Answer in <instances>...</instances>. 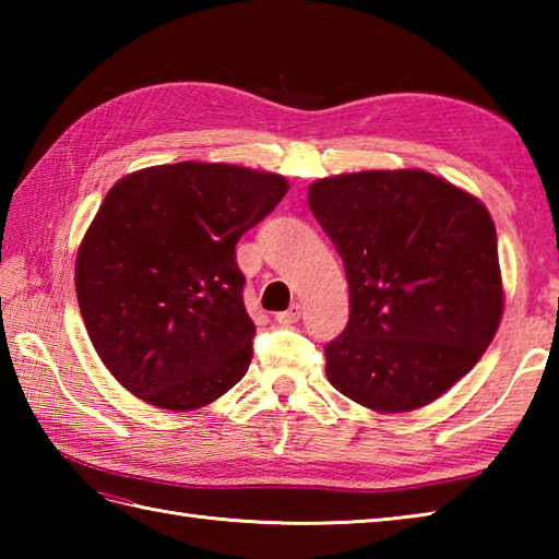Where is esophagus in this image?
<instances>
[{"mask_svg": "<svg viewBox=\"0 0 559 559\" xmlns=\"http://www.w3.org/2000/svg\"><path fill=\"white\" fill-rule=\"evenodd\" d=\"M300 314H302V307H300L298 302H293L286 312H278V314H276V322H278L281 326H290V324L298 322Z\"/></svg>", "mask_w": 559, "mask_h": 559, "instance_id": "esophagus-1", "label": "esophagus"}]
</instances>
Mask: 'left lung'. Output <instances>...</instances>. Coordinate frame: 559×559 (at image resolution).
Masks as SVG:
<instances>
[{
  "label": "left lung",
  "mask_w": 559,
  "mask_h": 559,
  "mask_svg": "<svg viewBox=\"0 0 559 559\" xmlns=\"http://www.w3.org/2000/svg\"><path fill=\"white\" fill-rule=\"evenodd\" d=\"M307 201L336 245L350 288L326 377L377 413L432 403L473 370L504 310L488 209L425 170L324 177Z\"/></svg>",
  "instance_id": "left-lung-1"
}]
</instances>
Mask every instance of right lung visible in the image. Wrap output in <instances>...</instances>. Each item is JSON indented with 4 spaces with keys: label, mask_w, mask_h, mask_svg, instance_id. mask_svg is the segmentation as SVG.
<instances>
[{
    "label": "right lung",
    "mask_w": 559,
    "mask_h": 559,
    "mask_svg": "<svg viewBox=\"0 0 559 559\" xmlns=\"http://www.w3.org/2000/svg\"><path fill=\"white\" fill-rule=\"evenodd\" d=\"M288 192L283 175L225 163L122 177L76 254V298L103 365L165 411L221 399L252 362L254 322L235 245Z\"/></svg>",
    "instance_id": "right-lung-1"
}]
</instances>
